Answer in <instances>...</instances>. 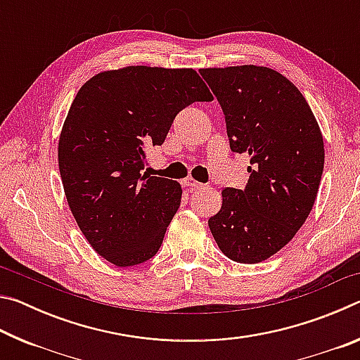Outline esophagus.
<instances>
[{
    "label": "esophagus",
    "mask_w": 360,
    "mask_h": 360,
    "mask_svg": "<svg viewBox=\"0 0 360 360\" xmlns=\"http://www.w3.org/2000/svg\"><path fill=\"white\" fill-rule=\"evenodd\" d=\"M184 184H186V187H188V191H195V188H200V187L203 186V184H200L198 181H195V179H192V178H187V179L184 181Z\"/></svg>",
    "instance_id": "34e87169"
}]
</instances>
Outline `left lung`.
I'll return each instance as SVG.
<instances>
[{
  "instance_id": "obj_1",
  "label": "left lung",
  "mask_w": 360,
  "mask_h": 360,
  "mask_svg": "<svg viewBox=\"0 0 360 360\" xmlns=\"http://www.w3.org/2000/svg\"><path fill=\"white\" fill-rule=\"evenodd\" d=\"M221 105L230 149L251 157L246 187L222 191L210 217L229 259L259 264L294 238L307 221L324 169V141L311 108L294 84L265 66L203 68Z\"/></svg>"
}]
</instances>
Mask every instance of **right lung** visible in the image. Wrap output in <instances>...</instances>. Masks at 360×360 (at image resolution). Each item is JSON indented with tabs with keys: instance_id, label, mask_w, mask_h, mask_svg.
I'll return each instance as SVG.
<instances>
[{
	"instance_id": "add662e5",
	"label": "right lung",
	"mask_w": 360,
	"mask_h": 360,
	"mask_svg": "<svg viewBox=\"0 0 360 360\" xmlns=\"http://www.w3.org/2000/svg\"><path fill=\"white\" fill-rule=\"evenodd\" d=\"M212 95L197 71L127 66L89 79L58 141V168L79 229L115 266L154 257L181 205L176 181L143 173L176 115Z\"/></svg>"
}]
</instances>
